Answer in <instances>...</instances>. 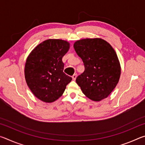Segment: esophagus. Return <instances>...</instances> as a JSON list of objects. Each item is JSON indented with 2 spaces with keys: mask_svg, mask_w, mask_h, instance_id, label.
<instances>
[{
  "mask_svg": "<svg viewBox=\"0 0 145 145\" xmlns=\"http://www.w3.org/2000/svg\"><path fill=\"white\" fill-rule=\"evenodd\" d=\"M77 74H74L72 76V78H73V80H75L76 79V78H77Z\"/></svg>",
  "mask_w": 145,
  "mask_h": 145,
  "instance_id": "1",
  "label": "esophagus"
}]
</instances>
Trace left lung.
Listing matches in <instances>:
<instances>
[{"label": "left lung", "mask_w": 145, "mask_h": 145, "mask_svg": "<svg viewBox=\"0 0 145 145\" xmlns=\"http://www.w3.org/2000/svg\"><path fill=\"white\" fill-rule=\"evenodd\" d=\"M73 47L82 59L85 70L76 78L82 93L93 101L107 98L116 88L121 66L114 49L102 38L76 41Z\"/></svg>", "instance_id": "obj_1"}]
</instances>
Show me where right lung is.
I'll use <instances>...</instances> for the list:
<instances>
[{
    "label": "right lung",
    "mask_w": 145,
    "mask_h": 145,
    "mask_svg": "<svg viewBox=\"0 0 145 145\" xmlns=\"http://www.w3.org/2000/svg\"><path fill=\"white\" fill-rule=\"evenodd\" d=\"M70 43L60 39H48L36 46L27 58L24 75L33 95L46 103L62 96L72 78L63 72L62 61Z\"/></svg>",
    "instance_id": "right-lung-1"
}]
</instances>
